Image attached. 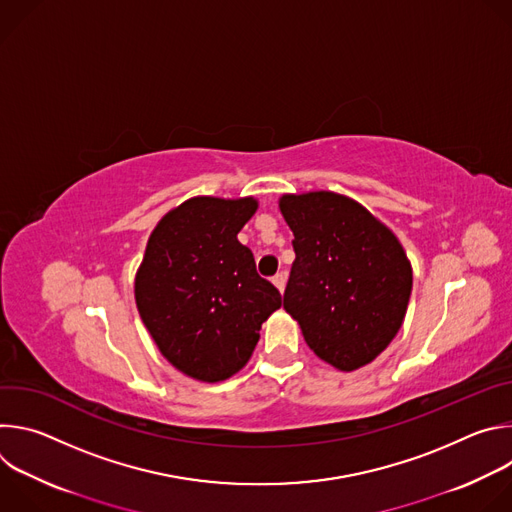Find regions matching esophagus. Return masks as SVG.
<instances>
[{"mask_svg":"<svg viewBox=\"0 0 512 512\" xmlns=\"http://www.w3.org/2000/svg\"><path fill=\"white\" fill-rule=\"evenodd\" d=\"M273 283H275V287H277L279 291H283V287H285V273H283V271L275 273V275H273Z\"/></svg>","mask_w":512,"mask_h":512,"instance_id":"esophagus-1","label":"esophagus"}]
</instances>
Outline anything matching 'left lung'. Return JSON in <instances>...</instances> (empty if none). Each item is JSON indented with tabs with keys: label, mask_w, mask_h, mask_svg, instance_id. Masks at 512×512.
Here are the masks:
<instances>
[{
	"label": "left lung",
	"mask_w": 512,
	"mask_h": 512,
	"mask_svg": "<svg viewBox=\"0 0 512 512\" xmlns=\"http://www.w3.org/2000/svg\"><path fill=\"white\" fill-rule=\"evenodd\" d=\"M296 261L283 308L308 346L338 371L375 360L399 332L413 285L397 237L358 202L334 192L285 194Z\"/></svg>",
	"instance_id": "8db88e82"
}]
</instances>
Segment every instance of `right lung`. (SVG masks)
<instances>
[{"mask_svg": "<svg viewBox=\"0 0 512 512\" xmlns=\"http://www.w3.org/2000/svg\"><path fill=\"white\" fill-rule=\"evenodd\" d=\"M257 200L190 198L154 229L135 277L139 316L184 375L216 383L243 369L261 324L281 306L237 235Z\"/></svg>", "mask_w": 512, "mask_h": 512, "instance_id": "add662e5", "label": "right lung"}]
</instances>
